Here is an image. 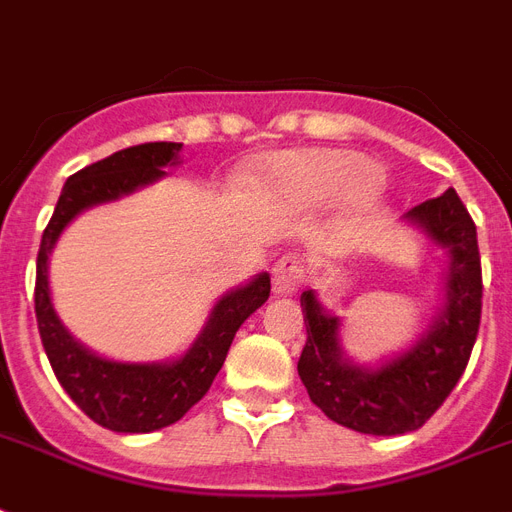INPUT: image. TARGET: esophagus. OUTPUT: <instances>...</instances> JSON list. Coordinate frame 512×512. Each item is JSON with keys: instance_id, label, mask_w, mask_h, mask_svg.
Here are the masks:
<instances>
[{"instance_id": "34e87169", "label": "esophagus", "mask_w": 512, "mask_h": 512, "mask_svg": "<svg viewBox=\"0 0 512 512\" xmlns=\"http://www.w3.org/2000/svg\"><path fill=\"white\" fill-rule=\"evenodd\" d=\"M303 260H300L295 252H287L282 255L276 263H273V292H279V295H292V292L300 290V284H303Z\"/></svg>"}]
</instances>
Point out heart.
<instances>
[{"mask_svg": "<svg viewBox=\"0 0 512 512\" xmlns=\"http://www.w3.org/2000/svg\"><path fill=\"white\" fill-rule=\"evenodd\" d=\"M271 171L276 185L300 201H325L346 190L354 204L365 206L384 185L376 166H362L360 155L346 150L284 152Z\"/></svg>", "mask_w": 512, "mask_h": 512, "instance_id": "b5f03b06", "label": "heart"}]
</instances>
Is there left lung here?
I'll list each match as a JSON object with an SVG mask.
<instances>
[{
    "label": "left lung",
    "instance_id": "8db88e82",
    "mask_svg": "<svg viewBox=\"0 0 512 512\" xmlns=\"http://www.w3.org/2000/svg\"><path fill=\"white\" fill-rule=\"evenodd\" d=\"M408 217L451 249L446 311L408 354L381 370L351 365L341 357L338 319L327 317L314 292L300 295L308 333L298 360L300 381L327 419L365 435H405L427 424L462 378L481 327V252L462 198L448 187L438 198L413 206Z\"/></svg>",
    "mask_w": 512,
    "mask_h": 512
}]
</instances>
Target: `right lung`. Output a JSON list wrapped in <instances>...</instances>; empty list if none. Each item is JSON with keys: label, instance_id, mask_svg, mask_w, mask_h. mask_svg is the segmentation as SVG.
<instances>
[{"label": "right lung", "instance_id": "1", "mask_svg": "<svg viewBox=\"0 0 512 512\" xmlns=\"http://www.w3.org/2000/svg\"><path fill=\"white\" fill-rule=\"evenodd\" d=\"M179 150L182 144L177 142L136 144L72 174L39 244L34 311L45 354L66 395L83 408L85 416L115 432H152L182 419L209 392L236 330L271 295L268 273H260L252 284L225 295L193 349L171 365H120L101 360L83 349L58 322L48 290V255L58 233L85 206L112 201L163 177V166L177 161Z\"/></svg>", "mask_w": 512, "mask_h": 512}]
</instances>
